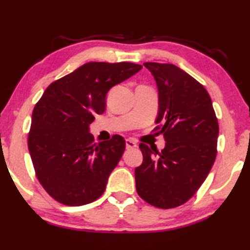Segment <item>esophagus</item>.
I'll return each instance as SVG.
<instances>
[{
  "mask_svg": "<svg viewBox=\"0 0 250 250\" xmlns=\"http://www.w3.org/2000/svg\"><path fill=\"white\" fill-rule=\"evenodd\" d=\"M125 146H126V149H131V148H135V147H137V144L131 139H126Z\"/></svg>",
  "mask_w": 250,
  "mask_h": 250,
  "instance_id": "34e87169",
  "label": "esophagus"
}]
</instances>
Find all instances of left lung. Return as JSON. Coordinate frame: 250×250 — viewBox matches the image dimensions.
<instances>
[{"label":"left lung","mask_w":250,"mask_h":250,"mask_svg":"<svg viewBox=\"0 0 250 250\" xmlns=\"http://www.w3.org/2000/svg\"><path fill=\"white\" fill-rule=\"evenodd\" d=\"M159 90L156 124L165 139L160 152L140 144L135 168L138 195L159 208H173L196 194L216 157L219 124L212 100L196 79L177 65L146 62Z\"/></svg>","instance_id":"left-lung-1"}]
</instances>
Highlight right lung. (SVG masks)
Segmentation results:
<instances>
[{
    "mask_svg": "<svg viewBox=\"0 0 250 250\" xmlns=\"http://www.w3.org/2000/svg\"><path fill=\"white\" fill-rule=\"evenodd\" d=\"M143 66L130 62H89L52 83L35 106L28 148L35 172L48 195L68 206L103 195L125 149L124 137L93 144L89 125L106 106L112 87Z\"/></svg>",
    "mask_w": 250,
    "mask_h": 250,
    "instance_id": "obj_1",
    "label": "right lung"
}]
</instances>
